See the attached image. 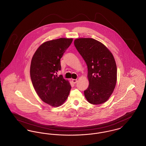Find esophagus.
<instances>
[{"instance_id":"1","label":"esophagus","mask_w":146,"mask_h":146,"mask_svg":"<svg viewBox=\"0 0 146 146\" xmlns=\"http://www.w3.org/2000/svg\"><path fill=\"white\" fill-rule=\"evenodd\" d=\"M72 82L73 84H76L77 82V80L76 79H72Z\"/></svg>"}]
</instances>
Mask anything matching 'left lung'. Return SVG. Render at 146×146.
<instances>
[{"instance_id": "obj_1", "label": "left lung", "mask_w": 146, "mask_h": 146, "mask_svg": "<svg viewBox=\"0 0 146 146\" xmlns=\"http://www.w3.org/2000/svg\"><path fill=\"white\" fill-rule=\"evenodd\" d=\"M74 45L88 66L87 101L93 104L106 102L115 89L117 69L114 56L104 44L90 38H77Z\"/></svg>"}]
</instances>
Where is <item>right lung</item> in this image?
I'll return each instance as SVG.
<instances>
[{"instance_id": "right-lung-1", "label": "right lung", "mask_w": 146, "mask_h": 146, "mask_svg": "<svg viewBox=\"0 0 146 146\" xmlns=\"http://www.w3.org/2000/svg\"><path fill=\"white\" fill-rule=\"evenodd\" d=\"M73 38H61L43 42L32 57L30 75L37 95L43 102L57 107L64 104L71 86L57 73L61 70L60 59Z\"/></svg>"}]
</instances>
